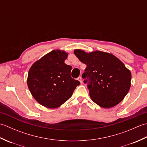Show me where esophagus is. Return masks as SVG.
<instances>
[{
	"label": "esophagus",
	"instance_id": "34e87169",
	"mask_svg": "<svg viewBox=\"0 0 147 147\" xmlns=\"http://www.w3.org/2000/svg\"><path fill=\"white\" fill-rule=\"evenodd\" d=\"M78 81H80V82L81 83H83L82 78V77H81V76H79V77H78Z\"/></svg>",
	"mask_w": 147,
	"mask_h": 147
}]
</instances>
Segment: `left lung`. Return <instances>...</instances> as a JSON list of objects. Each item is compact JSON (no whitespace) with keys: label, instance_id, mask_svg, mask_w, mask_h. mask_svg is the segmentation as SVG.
Here are the masks:
<instances>
[{"label":"left lung","instance_id":"left-lung-1","mask_svg":"<svg viewBox=\"0 0 147 147\" xmlns=\"http://www.w3.org/2000/svg\"><path fill=\"white\" fill-rule=\"evenodd\" d=\"M74 54L86 65L82 74L88 83L90 96L103 108H111L123 100L131 86V73L115 56L109 53L95 51L86 53L76 49Z\"/></svg>","mask_w":147,"mask_h":147}]
</instances>
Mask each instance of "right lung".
<instances>
[{
	"label": "right lung",
	"instance_id": "right-lung-1",
	"mask_svg": "<svg viewBox=\"0 0 147 147\" xmlns=\"http://www.w3.org/2000/svg\"><path fill=\"white\" fill-rule=\"evenodd\" d=\"M67 54L54 51L36 61L30 67L27 79L30 91L40 104L57 108L73 95L79 81L72 78V67L64 63Z\"/></svg>",
	"mask_w": 147,
	"mask_h": 147
}]
</instances>
